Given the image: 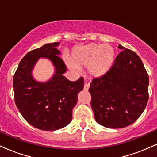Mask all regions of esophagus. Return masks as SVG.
I'll return each mask as SVG.
<instances>
[{
  "label": "esophagus",
  "instance_id": "esophagus-1",
  "mask_svg": "<svg viewBox=\"0 0 157 157\" xmlns=\"http://www.w3.org/2000/svg\"><path fill=\"white\" fill-rule=\"evenodd\" d=\"M89 87H90V84L88 83V82H86L84 85V90L87 91V90L89 89Z\"/></svg>",
  "mask_w": 157,
  "mask_h": 157
}]
</instances>
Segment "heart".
Returning <instances> with one entry per match:
<instances>
[{
  "instance_id": "obj_1",
  "label": "heart",
  "mask_w": 157,
  "mask_h": 157,
  "mask_svg": "<svg viewBox=\"0 0 157 157\" xmlns=\"http://www.w3.org/2000/svg\"><path fill=\"white\" fill-rule=\"evenodd\" d=\"M114 57V48L110 45L89 44L74 48L68 64L74 69L88 67L91 76L100 77L109 71Z\"/></svg>"
}]
</instances>
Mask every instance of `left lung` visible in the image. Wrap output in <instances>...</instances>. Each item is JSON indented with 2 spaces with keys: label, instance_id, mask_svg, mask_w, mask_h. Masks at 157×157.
I'll use <instances>...</instances> for the list:
<instances>
[{
  "label": "left lung",
  "instance_id": "1",
  "mask_svg": "<svg viewBox=\"0 0 157 157\" xmlns=\"http://www.w3.org/2000/svg\"><path fill=\"white\" fill-rule=\"evenodd\" d=\"M108 72L95 77L89 88L94 118L104 127L121 128L140 117L148 100L149 78L141 59L121 45Z\"/></svg>",
  "mask_w": 157,
  "mask_h": 157
}]
</instances>
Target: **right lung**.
I'll use <instances>...</instances> for the list:
<instances>
[{
    "mask_svg": "<svg viewBox=\"0 0 157 157\" xmlns=\"http://www.w3.org/2000/svg\"><path fill=\"white\" fill-rule=\"evenodd\" d=\"M59 44H45L28 52L13 77L16 106L30 125L43 131L58 130L71 122L78 94L83 89V77L72 82L63 76L66 66L58 56ZM40 57L49 59L56 67L55 75L46 83L37 82L31 75Z\"/></svg>",
    "mask_w": 157,
    "mask_h": 157,
    "instance_id": "right-lung-1",
    "label": "right lung"
}]
</instances>
